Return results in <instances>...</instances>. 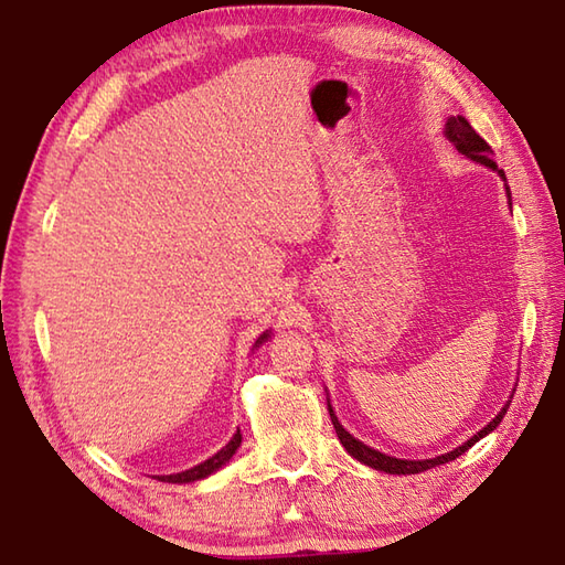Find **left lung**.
I'll list each match as a JSON object with an SVG mask.
<instances>
[{"mask_svg":"<svg viewBox=\"0 0 565 565\" xmlns=\"http://www.w3.org/2000/svg\"><path fill=\"white\" fill-rule=\"evenodd\" d=\"M446 137L454 141V147L461 151V154H466L468 159H473V161H478V164H483V167H489V169H495L501 174V179H505V174L503 171L495 167V161H493V149L486 145V141L478 137L476 134V129L471 127V124H468L463 117H451L446 121ZM509 408V406H505ZM505 408L501 411L499 416H495L489 426L483 428V431H478L473 438H468V441L463 444V446H458V448H454L451 454H444V456H436V458H426V461H406V458H394V456H386V454H381V451H376V448H369L366 444H361V441H356V438H353L347 428H343L341 424H339V418H337V414H333V408L329 406V414H331V424H333V428H337V436H339V441L343 444V448H347V451L356 458V461H361V463H366V466H371V468H376V471H386V473H420V471H428V468H436V466H441V463H448V461H454V458H458L461 454H466L468 448H471L476 441H481V438L486 436V434H491L495 426L501 424V418L505 416Z\"/></svg>","mask_w":565,"mask_h":565,"instance_id":"obj_1","label":"left lung"}]
</instances>
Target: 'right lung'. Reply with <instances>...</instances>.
<instances>
[{
	"label": "right lung",
	"mask_w": 565,
	"mask_h": 565,
	"mask_svg": "<svg viewBox=\"0 0 565 565\" xmlns=\"http://www.w3.org/2000/svg\"><path fill=\"white\" fill-rule=\"evenodd\" d=\"M266 339V333L264 337L256 341V343H262ZM242 446V434H234V438L232 441H228L222 451L218 454H214L212 458H206L204 463H199V466H194V468H189V471H181V473H174V476H161V481H167V483H191V481H199V478H206V476H212L214 471H218V468H222L228 458H232L234 454H236V448Z\"/></svg>",
	"instance_id": "obj_1"
}]
</instances>
